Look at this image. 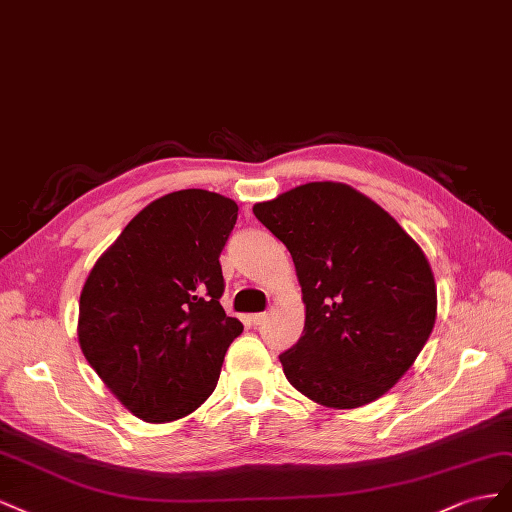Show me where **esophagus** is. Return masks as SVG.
Returning a JSON list of instances; mask_svg holds the SVG:
<instances>
[{
	"label": "esophagus",
	"mask_w": 512,
	"mask_h": 512,
	"mask_svg": "<svg viewBox=\"0 0 512 512\" xmlns=\"http://www.w3.org/2000/svg\"><path fill=\"white\" fill-rule=\"evenodd\" d=\"M266 313H255V315H251V324L253 326H261V324H264V321H266Z\"/></svg>",
	"instance_id": "34e87169"
}]
</instances>
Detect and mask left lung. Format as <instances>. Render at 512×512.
Instances as JSON below:
<instances>
[{"instance_id": "obj_1", "label": "left lung", "mask_w": 512, "mask_h": 512, "mask_svg": "<svg viewBox=\"0 0 512 512\" xmlns=\"http://www.w3.org/2000/svg\"><path fill=\"white\" fill-rule=\"evenodd\" d=\"M253 212L291 253L306 306L300 341L279 356L289 384L337 410L382 397L435 324L437 289L422 248L341 182L296 186Z\"/></svg>"}]
</instances>
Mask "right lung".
<instances>
[{
  "mask_svg": "<svg viewBox=\"0 0 512 512\" xmlns=\"http://www.w3.org/2000/svg\"><path fill=\"white\" fill-rule=\"evenodd\" d=\"M238 221L223 195L186 188L152 201L98 257L79 300L85 360L128 412L171 422L216 388L242 332L221 306V251Z\"/></svg>",
  "mask_w": 512,
  "mask_h": 512,
  "instance_id": "right-lung-1",
  "label": "right lung"
}]
</instances>
